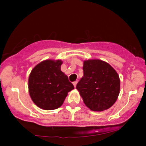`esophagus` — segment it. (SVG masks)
Wrapping results in <instances>:
<instances>
[{
	"instance_id": "esophagus-1",
	"label": "esophagus",
	"mask_w": 146,
	"mask_h": 146,
	"mask_svg": "<svg viewBox=\"0 0 146 146\" xmlns=\"http://www.w3.org/2000/svg\"><path fill=\"white\" fill-rule=\"evenodd\" d=\"M77 84H78V81L73 82V86H74L75 88V87H76V85H77Z\"/></svg>"
}]
</instances>
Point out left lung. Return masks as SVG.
<instances>
[{"label":"left lung","instance_id":"obj_1","mask_svg":"<svg viewBox=\"0 0 146 146\" xmlns=\"http://www.w3.org/2000/svg\"><path fill=\"white\" fill-rule=\"evenodd\" d=\"M83 71L76 88L84 104L93 111L108 109L119 94L118 73L109 64L98 59L84 60Z\"/></svg>","mask_w":146,"mask_h":146}]
</instances>
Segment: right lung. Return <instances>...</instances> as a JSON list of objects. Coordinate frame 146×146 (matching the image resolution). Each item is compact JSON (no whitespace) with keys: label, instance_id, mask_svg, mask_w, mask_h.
<instances>
[{"label":"right lung","instance_id":"add662e5","mask_svg":"<svg viewBox=\"0 0 146 146\" xmlns=\"http://www.w3.org/2000/svg\"><path fill=\"white\" fill-rule=\"evenodd\" d=\"M61 60H46L31 71L28 81L29 95L33 103L43 110L58 108L68 93L74 89L73 84L61 71Z\"/></svg>","mask_w":146,"mask_h":146}]
</instances>
